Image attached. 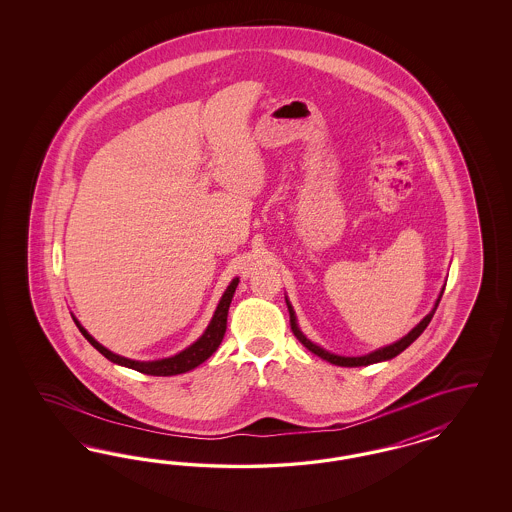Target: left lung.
Here are the masks:
<instances>
[{"label":"left lung","mask_w":512,"mask_h":512,"mask_svg":"<svg viewBox=\"0 0 512 512\" xmlns=\"http://www.w3.org/2000/svg\"><path fill=\"white\" fill-rule=\"evenodd\" d=\"M443 291L445 289H441V293L437 296V300H435L434 310L430 311L422 321H420L419 325L415 326L407 336H403L402 340L396 341V343H392V345H387V347H381V349H377V351H373L370 355H364V357H340V355H334V353H328L325 351L323 347H319V345H315L313 341L308 340L304 334H302V330L298 328L296 325V315L295 310H293V306H291V302L285 298V302H287V308H289V317H291V330H293V334L296 336V340L300 341L308 351H311L313 355H317V357L323 358V360H328L330 364H336V366H345V368H357V366H368V364H375V362H383V360H390V358L398 357L402 351H405L413 341L419 338L420 334L424 332V328L430 325V321H432V317H434L435 310H437V306H439V300H441V296H443Z\"/></svg>","instance_id":"1"}]
</instances>
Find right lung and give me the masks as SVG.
<instances>
[{
  "label": "right lung",
  "mask_w": 512,
  "mask_h": 512,
  "mask_svg": "<svg viewBox=\"0 0 512 512\" xmlns=\"http://www.w3.org/2000/svg\"><path fill=\"white\" fill-rule=\"evenodd\" d=\"M236 287H238V278L231 281V285L221 296L216 311H214V317H212L210 325L204 330V334L199 340L195 341L193 345H189L182 353L174 355V357L161 358V360H154V362H139V360L114 355L107 347H103L99 341L93 340L92 336L86 332V328L80 325L75 317H73V321L78 326V330L82 332V336L90 341L103 357L109 358L110 362L120 364L125 368H131V370H137L140 373H146V375H159V377L178 375V373H186L193 370V368H197L206 358H210L216 353L219 343L225 336V330H227V313H229V306H231Z\"/></svg>",
  "instance_id": "right-lung-1"
}]
</instances>
